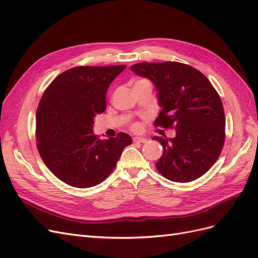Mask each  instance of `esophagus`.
<instances>
[{"label": "esophagus", "mask_w": 258, "mask_h": 258, "mask_svg": "<svg viewBox=\"0 0 258 258\" xmlns=\"http://www.w3.org/2000/svg\"><path fill=\"white\" fill-rule=\"evenodd\" d=\"M146 141H147V139H145V138H139V137L134 138V142H136V143H145Z\"/></svg>", "instance_id": "obj_1"}]
</instances>
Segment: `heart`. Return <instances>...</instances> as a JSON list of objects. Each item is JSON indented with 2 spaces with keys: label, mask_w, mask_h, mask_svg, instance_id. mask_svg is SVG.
<instances>
[{
  "label": "heart",
  "mask_w": 258,
  "mask_h": 258,
  "mask_svg": "<svg viewBox=\"0 0 258 258\" xmlns=\"http://www.w3.org/2000/svg\"><path fill=\"white\" fill-rule=\"evenodd\" d=\"M131 129L134 130V131H139V130H140V124L137 123V122L132 123V124H131Z\"/></svg>",
  "instance_id": "1"
}]
</instances>
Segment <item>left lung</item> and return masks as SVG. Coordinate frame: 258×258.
<instances>
[{
	"instance_id": "obj_1",
	"label": "left lung",
	"mask_w": 258,
	"mask_h": 258,
	"mask_svg": "<svg viewBox=\"0 0 258 258\" xmlns=\"http://www.w3.org/2000/svg\"><path fill=\"white\" fill-rule=\"evenodd\" d=\"M130 70L150 79L162 107L155 127L176 130L174 138L154 137L162 145L156 162L170 181L187 183L204 175L220 157L225 142L222 100L207 77L181 62H141Z\"/></svg>"
}]
</instances>
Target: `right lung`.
Masks as SVG:
<instances>
[{
	"label": "right lung",
	"instance_id": "1",
	"mask_svg": "<svg viewBox=\"0 0 258 258\" xmlns=\"http://www.w3.org/2000/svg\"><path fill=\"white\" fill-rule=\"evenodd\" d=\"M127 66L76 67L54 79L38 103L36 146L51 172L66 184L88 188L112 173L131 137L93 135L95 117L106 108L105 93Z\"/></svg>",
	"mask_w": 258,
	"mask_h": 258
}]
</instances>
